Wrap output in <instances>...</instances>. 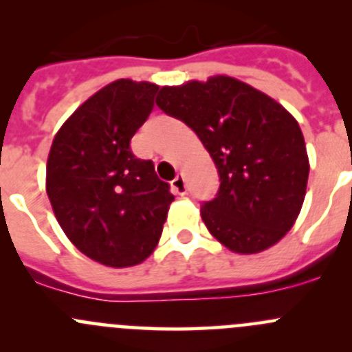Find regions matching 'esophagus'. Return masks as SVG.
Instances as JSON below:
<instances>
[{"mask_svg": "<svg viewBox=\"0 0 352 352\" xmlns=\"http://www.w3.org/2000/svg\"><path fill=\"white\" fill-rule=\"evenodd\" d=\"M172 189L175 194H180V196H184V194L187 192V186H186V180H184L182 175H177L175 179L172 180Z\"/></svg>", "mask_w": 352, "mask_h": 352, "instance_id": "1", "label": "esophagus"}]
</instances>
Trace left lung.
Listing matches in <instances>:
<instances>
[{
    "mask_svg": "<svg viewBox=\"0 0 352 352\" xmlns=\"http://www.w3.org/2000/svg\"><path fill=\"white\" fill-rule=\"evenodd\" d=\"M156 105L197 134L218 168V194L201 208L209 233L236 254L278 243L300 214L310 172L296 119L230 76L163 87Z\"/></svg>",
    "mask_w": 352,
    "mask_h": 352,
    "instance_id": "left-lung-1",
    "label": "left lung"
}]
</instances>
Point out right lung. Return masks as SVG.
I'll return each instance as SVG.
<instances>
[{"instance_id": "obj_1", "label": "right lung", "mask_w": 352, "mask_h": 352, "mask_svg": "<svg viewBox=\"0 0 352 352\" xmlns=\"http://www.w3.org/2000/svg\"><path fill=\"white\" fill-rule=\"evenodd\" d=\"M156 91L148 81H112L74 110L49 151L45 190L58 223L78 250L109 267L151 255L173 201L153 162L129 146Z\"/></svg>"}]
</instances>
